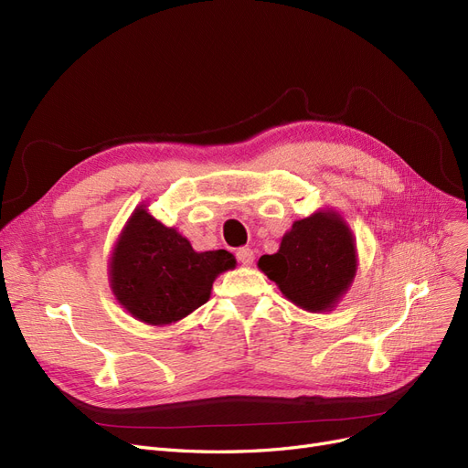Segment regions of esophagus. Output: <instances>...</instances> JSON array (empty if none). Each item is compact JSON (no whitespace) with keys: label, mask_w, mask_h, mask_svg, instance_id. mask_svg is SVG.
Returning <instances> with one entry per match:
<instances>
[{"label":"esophagus","mask_w":468,"mask_h":468,"mask_svg":"<svg viewBox=\"0 0 468 468\" xmlns=\"http://www.w3.org/2000/svg\"><path fill=\"white\" fill-rule=\"evenodd\" d=\"M235 256H237V260H239L240 263H245V266H250V263L254 261V250L249 249V247L239 249V250L235 252Z\"/></svg>","instance_id":"1"}]
</instances>
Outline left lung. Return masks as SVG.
Listing matches in <instances>:
<instances>
[{
  "instance_id": "8db88e82",
  "label": "left lung",
  "mask_w": 468,
  "mask_h": 468,
  "mask_svg": "<svg viewBox=\"0 0 468 468\" xmlns=\"http://www.w3.org/2000/svg\"><path fill=\"white\" fill-rule=\"evenodd\" d=\"M258 268L298 308L329 312L356 277V240L338 212L319 210L294 221L279 250L261 256Z\"/></svg>"
}]
</instances>
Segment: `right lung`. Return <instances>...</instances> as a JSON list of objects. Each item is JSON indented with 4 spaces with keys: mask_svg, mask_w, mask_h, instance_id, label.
<instances>
[{
    "mask_svg": "<svg viewBox=\"0 0 468 468\" xmlns=\"http://www.w3.org/2000/svg\"><path fill=\"white\" fill-rule=\"evenodd\" d=\"M233 268V254L195 252L184 235L162 226L141 205L120 233L109 281L128 314L162 327L207 303L216 277Z\"/></svg>",
    "mask_w": 468,
    "mask_h": 468,
    "instance_id": "right-lung-1",
    "label": "right lung"
}]
</instances>
